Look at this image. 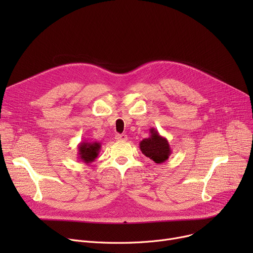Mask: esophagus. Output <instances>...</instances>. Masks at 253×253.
Masks as SVG:
<instances>
[{
  "label": "esophagus",
  "instance_id": "1",
  "mask_svg": "<svg viewBox=\"0 0 253 253\" xmlns=\"http://www.w3.org/2000/svg\"><path fill=\"white\" fill-rule=\"evenodd\" d=\"M115 138L117 139V140H127V135L126 134H117L116 136H115Z\"/></svg>",
  "mask_w": 253,
  "mask_h": 253
}]
</instances>
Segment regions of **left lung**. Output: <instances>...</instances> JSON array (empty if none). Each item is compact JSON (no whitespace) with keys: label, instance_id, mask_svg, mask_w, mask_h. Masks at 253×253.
Returning <instances> with one entry per match:
<instances>
[{"label":"left lung","instance_id":"obj_1","mask_svg":"<svg viewBox=\"0 0 253 253\" xmlns=\"http://www.w3.org/2000/svg\"><path fill=\"white\" fill-rule=\"evenodd\" d=\"M150 137L144 138L139 142L141 153L157 164L166 162L172 153L167 138L159 134L158 130L155 128L150 129Z\"/></svg>","mask_w":253,"mask_h":253}]
</instances>
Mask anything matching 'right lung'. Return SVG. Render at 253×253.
Listing matches in <instances>:
<instances>
[{
  "label": "right lung",
  "instance_id": "add662e5",
  "mask_svg": "<svg viewBox=\"0 0 253 253\" xmlns=\"http://www.w3.org/2000/svg\"><path fill=\"white\" fill-rule=\"evenodd\" d=\"M101 149V143L97 141H82L78 145V159L85 164H91L95 161L99 151Z\"/></svg>",
  "mask_w": 253,
  "mask_h": 253
}]
</instances>
